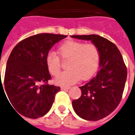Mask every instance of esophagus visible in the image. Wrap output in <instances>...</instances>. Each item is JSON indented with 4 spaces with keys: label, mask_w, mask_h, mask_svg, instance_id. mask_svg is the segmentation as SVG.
I'll use <instances>...</instances> for the list:
<instances>
[{
    "label": "esophagus",
    "mask_w": 135,
    "mask_h": 135,
    "mask_svg": "<svg viewBox=\"0 0 135 135\" xmlns=\"http://www.w3.org/2000/svg\"><path fill=\"white\" fill-rule=\"evenodd\" d=\"M69 89H70V87H61V90H69Z\"/></svg>",
    "instance_id": "esophagus-1"
}]
</instances>
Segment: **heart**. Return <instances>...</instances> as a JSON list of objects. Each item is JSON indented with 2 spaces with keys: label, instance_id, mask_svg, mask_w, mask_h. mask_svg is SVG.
Masks as SVG:
<instances>
[{
  "label": "heart",
  "instance_id": "obj_1",
  "mask_svg": "<svg viewBox=\"0 0 135 135\" xmlns=\"http://www.w3.org/2000/svg\"><path fill=\"white\" fill-rule=\"evenodd\" d=\"M58 53L62 60H68L67 70L55 79V83L61 86H69L82 80L90 79L96 71L100 61L98 47L93 43L85 44L77 41L65 42L59 46ZM46 65L51 74L57 75L61 69V61L56 53L47 56Z\"/></svg>",
  "mask_w": 135,
  "mask_h": 135
}]
</instances>
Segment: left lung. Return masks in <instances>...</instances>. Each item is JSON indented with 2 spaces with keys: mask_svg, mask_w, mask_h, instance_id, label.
I'll return each instance as SVG.
<instances>
[{
  "mask_svg": "<svg viewBox=\"0 0 135 135\" xmlns=\"http://www.w3.org/2000/svg\"><path fill=\"white\" fill-rule=\"evenodd\" d=\"M71 37L90 40L100 51V70L96 76L79 87L82 95L72 101L75 113L82 119L98 121L108 116L122 100L127 71L116 45L97 35H71Z\"/></svg>",
  "mask_w": 135,
  "mask_h": 135,
  "instance_id": "1",
  "label": "left lung"
}]
</instances>
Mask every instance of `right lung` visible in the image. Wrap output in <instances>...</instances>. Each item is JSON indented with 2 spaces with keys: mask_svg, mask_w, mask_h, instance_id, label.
Segmentation results:
<instances>
[{
  "mask_svg": "<svg viewBox=\"0 0 135 135\" xmlns=\"http://www.w3.org/2000/svg\"><path fill=\"white\" fill-rule=\"evenodd\" d=\"M66 37L38 34L23 40L13 47L6 64L4 85L1 79L0 90L1 87L5 90L7 100L19 115L37 119L45 115L52 107L55 95L61 89L47 85L51 76L46 58L50 48Z\"/></svg>",
  "mask_w": 135,
  "mask_h": 135,
  "instance_id": "add662e5",
  "label": "right lung"
}]
</instances>
